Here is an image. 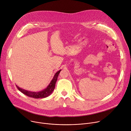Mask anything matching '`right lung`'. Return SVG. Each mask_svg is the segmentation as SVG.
<instances>
[{
    "mask_svg": "<svg viewBox=\"0 0 131 131\" xmlns=\"http://www.w3.org/2000/svg\"><path fill=\"white\" fill-rule=\"evenodd\" d=\"M61 71V69L59 70L57 73H55V74L53 77V78L51 80L49 85L47 86V87L45 89H43L42 91L33 92V91H30L26 90L25 89L21 88L19 87H18L17 85H16V87L20 91H21L23 94H26V96L28 97L35 98V99L44 98L50 96V95L53 92V90H54L56 82L57 80V77Z\"/></svg>",
    "mask_w": 131,
    "mask_h": 131,
    "instance_id": "add662e5",
    "label": "right lung"
}]
</instances>
